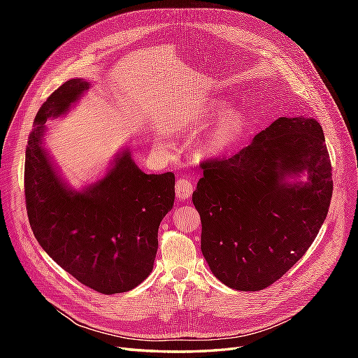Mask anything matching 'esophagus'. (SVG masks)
<instances>
[{
    "mask_svg": "<svg viewBox=\"0 0 358 358\" xmlns=\"http://www.w3.org/2000/svg\"><path fill=\"white\" fill-rule=\"evenodd\" d=\"M176 197L179 199V200H187V199H189L191 197V194H192V183H191V180H188V179H185V178H180V179H178V182H176Z\"/></svg>",
    "mask_w": 358,
    "mask_h": 358,
    "instance_id": "obj_1",
    "label": "esophagus"
}]
</instances>
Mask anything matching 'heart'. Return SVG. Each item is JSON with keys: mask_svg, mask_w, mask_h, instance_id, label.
<instances>
[{"mask_svg": "<svg viewBox=\"0 0 358 358\" xmlns=\"http://www.w3.org/2000/svg\"><path fill=\"white\" fill-rule=\"evenodd\" d=\"M213 127L201 138L199 150L206 157H218L236 146L248 134L251 121L246 112L231 109L230 103L213 99L201 104L192 117V124L197 128L209 125Z\"/></svg>", "mask_w": 358, "mask_h": 358, "instance_id": "obj_1", "label": "heart"}]
</instances>
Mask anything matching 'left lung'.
<instances>
[{
    "instance_id": "8db88e82",
    "label": "left lung",
    "mask_w": 358,
    "mask_h": 358,
    "mask_svg": "<svg viewBox=\"0 0 358 358\" xmlns=\"http://www.w3.org/2000/svg\"><path fill=\"white\" fill-rule=\"evenodd\" d=\"M201 169L192 203L212 273L237 291L272 285L305 255L329 212L331 164L321 125L279 117L237 154Z\"/></svg>"
}]
</instances>
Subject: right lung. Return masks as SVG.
I'll return each instance as SVG.
<instances>
[{
	"instance_id": "right-lung-1",
	"label": "right lung",
	"mask_w": 358,
	"mask_h": 358,
	"mask_svg": "<svg viewBox=\"0 0 358 358\" xmlns=\"http://www.w3.org/2000/svg\"><path fill=\"white\" fill-rule=\"evenodd\" d=\"M88 90L90 82L70 79L37 112L25 152L27 212L53 262L83 285L116 294L152 272L159 222L175 203V175H146L125 148L101 179L82 189L69 187L45 146V125Z\"/></svg>"
}]
</instances>
